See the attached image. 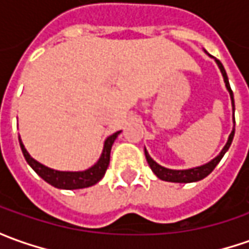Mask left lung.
<instances>
[{"label": "left lung", "mask_w": 249, "mask_h": 249, "mask_svg": "<svg viewBox=\"0 0 249 249\" xmlns=\"http://www.w3.org/2000/svg\"><path fill=\"white\" fill-rule=\"evenodd\" d=\"M216 63H217V66H219V69H220V72L223 74V79H225L226 83V89L229 90L230 92V98H231V104H233V110H234V98H233V91L230 89V84H229V79H227V74H226L225 68H223V65L222 62L219 61V59H215ZM235 123V122H234ZM234 127H233V131L230 133V136H229V140H227V142H226V145L223 147V149L220 151V154L213 158L211 162H208L205 165H202V166H196V167H191V169H184V170H173V169H167V167L160 166L159 163H157L154 159L149 157V154L147 152V149H144V152H145V158H147V162H148L149 167H151V170L157 175V177H159L160 180H165V181H172V183H193V181H198V180H202L204 177H206L213 169L216 167V165L220 162V159L223 158V155H225L226 152H227V149L230 148V145H231V141H233V137H234Z\"/></svg>", "instance_id": "left-lung-1"}]
</instances>
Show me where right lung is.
Listing matches in <instances>:
<instances>
[{"label":"right lung","instance_id":"1","mask_svg":"<svg viewBox=\"0 0 249 249\" xmlns=\"http://www.w3.org/2000/svg\"><path fill=\"white\" fill-rule=\"evenodd\" d=\"M119 133L120 131H116V133H113L112 136H109L108 139L105 140L104 149H102V154H101V158L98 159V162L94 166H91L87 170H83V172H59V170H53V169L44 166L40 162H37L36 159H33L29 155V152L24 148L20 137H19V144H20V148H22L26 162L48 184L56 187V188H62V190H77V188H86V187L94 186L104 177L107 169L109 166L112 144L115 142V140L119 136Z\"/></svg>","mask_w":249,"mask_h":249}]
</instances>
